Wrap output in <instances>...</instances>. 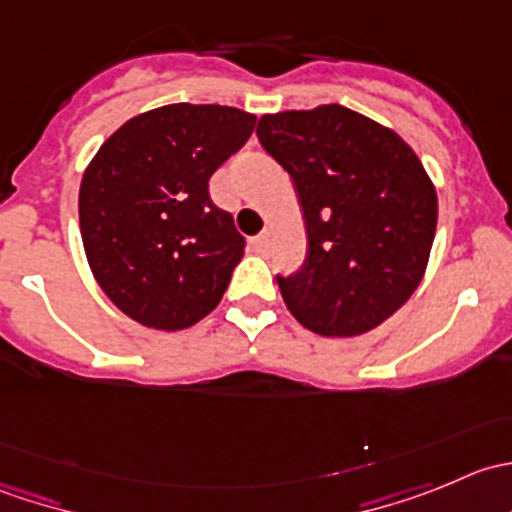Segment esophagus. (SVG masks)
I'll return each mask as SVG.
<instances>
[{
  "label": "esophagus",
  "instance_id": "1",
  "mask_svg": "<svg viewBox=\"0 0 512 512\" xmlns=\"http://www.w3.org/2000/svg\"><path fill=\"white\" fill-rule=\"evenodd\" d=\"M267 247H270V237L267 235H257L250 240V250L257 252V255H262V252H267Z\"/></svg>",
  "mask_w": 512,
  "mask_h": 512
}]
</instances>
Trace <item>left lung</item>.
Instances as JSON below:
<instances>
[{
  "instance_id": "left-lung-1",
  "label": "left lung",
  "mask_w": 512,
  "mask_h": 512,
  "mask_svg": "<svg viewBox=\"0 0 512 512\" xmlns=\"http://www.w3.org/2000/svg\"><path fill=\"white\" fill-rule=\"evenodd\" d=\"M265 151L292 175L307 262L277 277L287 309L322 337H359L391 317L426 275L436 185L389 126L339 103L265 113Z\"/></svg>"
}]
</instances>
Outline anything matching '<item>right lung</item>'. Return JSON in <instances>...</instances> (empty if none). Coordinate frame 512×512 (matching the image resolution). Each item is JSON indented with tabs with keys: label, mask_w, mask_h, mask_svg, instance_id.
<instances>
[{
	"label": "right lung",
	"mask_w": 512,
	"mask_h": 512,
	"mask_svg": "<svg viewBox=\"0 0 512 512\" xmlns=\"http://www.w3.org/2000/svg\"><path fill=\"white\" fill-rule=\"evenodd\" d=\"M255 113L168 103L128 118L86 165L79 225L98 287L133 322L178 332L223 299L245 237L208 180L255 128Z\"/></svg>",
	"instance_id": "right-lung-1"
}]
</instances>
